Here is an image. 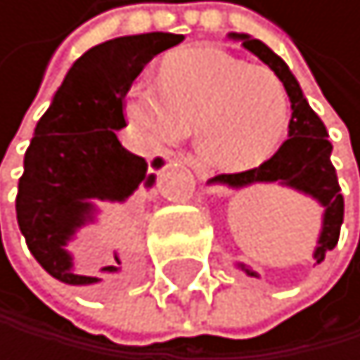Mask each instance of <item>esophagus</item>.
I'll return each mask as SVG.
<instances>
[{
    "mask_svg": "<svg viewBox=\"0 0 360 360\" xmlns=\"http://www.w3.org/2000/svg\"><path fill=\"white\" fill-rule=\"evenodd\" d=\"M184 165H187V167L195 173V178H198L202 184H207V187H212V173H210L207 169L200 167L193 158H184Z\"/></svg>",
    "mask_w": 360,
    "mask_h": 360,
    "instance_id": "1",
    "label": "esophagus"
}]
</instances>
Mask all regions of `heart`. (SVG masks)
I'll return each mask as SVG.
<instances>
[{"label": "heart", "instance_id": "b5f03b06", "mask_svg": "<svg viewBox=\"0 0 360 360\" xmlns=\"http://www.w3.org/2000/svg\"><path fill=\"white\" fill-rule=\"evenodd\" d=\"M124 112L146 137L176 144L193 128L195 153L210 167L241 173L275 155L288 128L282 81L219 46H193L169 56L160 87L130 85Z\"/></svg>", "mask_w": 360, "mask_h": 360}]
</instances>
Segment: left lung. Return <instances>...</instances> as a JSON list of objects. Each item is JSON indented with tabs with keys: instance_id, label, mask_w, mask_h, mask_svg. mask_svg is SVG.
Segmentation results:
<instances>
[{
	"instance_id": "1",
	"label": "left lung",
	"mask_w": 360,
	"mask_h": 360,
	"mask_svg": "<svg viewBox=\"0 0 360 360\" xmlns=\"http://www.w3.org/2000/svg\"><path fill=\"white\" fill-rule=\"evenodd\" d=\"M227 38L241 42L243 49L255 53L282 81L290 101V121H288V139L279 146V150L271 160L264 162L262 167L243 173H223V176H216L212 178V184L232 191L250 189L257 187V184H279V187L293 189L318 202L322 207V221H320V232H318L314 255H311V259L316 262L314 266H318L322 264L325 255L336 248L340 225H342V212H345L336 169L331 165V148L334 146L327 139V128L320 121V117L311 110L302 87H300L297 78L290 74L288 65L271 46L248 33H227ZM234 266L248 277H259V273L252 271L245 262H234Z\"/></svg>"
}]
</instances>
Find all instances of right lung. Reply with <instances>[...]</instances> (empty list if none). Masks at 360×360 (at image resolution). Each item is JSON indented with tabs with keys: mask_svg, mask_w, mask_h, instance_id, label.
<instances>
[{
	"mask_svg": "<svg viewBox=\"0 0 360 360\" xmlns=\"http://www.w3.org/2000/svg\"><path fill=\"white\" fill-rule=\"evenodd\" d=\"M184 40L176 33H139L92 46L70 67L33 130L18 187V223L31 255L58 282L105 290L117 284L124 262L98 273L81 271L70 250L83 227L98 221V202H126L150 189L165 160L148 165L126 150L124 96L153 56Z\"/></svg>",
	"mask_w": 360,
	"mask_h": 360,
	"instance_id": "right-lung-1",
	"label": "right lung"
}]
</instances>
